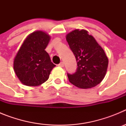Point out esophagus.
<instances>
[{
  "mask_svg": "<svg viewBox=\"0 0 126 126\" xmlns=\"http://www.w3.org/2000/svg\"><path fill=\"white\" fill-rule=\"evenodd\" d=\"M58 66L61 67H63L64 66V63H63V62H61V63H60V64H59V65H58Z\"/></svg>",
  "mask_w": 126,
  "mask_h": 126,
  "instance_id": "1",
  "label": "esophagus"
}]
</instances>
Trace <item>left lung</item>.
I'll use <instances>...</instances> for the list:
<instances>
[{
    "label": "left lung",
    "mask_w": 126,
    "mask_h": 126,
    "mask_svg": "<svg viewBox=\"0 0 126 126\" xmlns=\"http://www.w3.org/2000/svg\"><path fill=\"white\" fill-rule=\"evenodd\" d=\"M77 61L78 69L67 74L70 83L81 89H88L101 83L106 75L109 59L105 51L85 30L76 29L65 36Z\"/></svg>",
    "instance_id": "obj_1"
}]
</instances>
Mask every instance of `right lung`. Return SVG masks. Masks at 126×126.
<instances>
[{
	"mask_svg": "<svg viewBox=\"0 0 126 126\" xmlns=\"http://www.w3.org/2000/svg\"><path fill=\"white\" fill-rule=\"evenodd\" d=\"M50 38L46 32L36 30L22 43L13 61L14 71L22 84L38 86L48 80L55 66L45 50Z\"/></svg>",
	"mask_w": 126,
	"mask_h": 126,
	"instance_id": "obj_1",
	"label": "right lung"
}]
</instances>
